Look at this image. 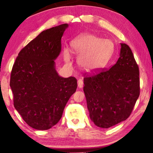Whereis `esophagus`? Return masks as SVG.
<instances>
[{
  "label": "esophagus",
  "instance_id": "obj_1",
  "mask_svg": "<svg viewBox=\"0 0 153 153\" xmlns=\"http://www.w3.org/2000/svg\"><path fill=\"white\" fill-rule=\"evenodd\" d=\"M77 86H78L79 88H82L83 86V82L82 79H78V81H77Z\"/></svg>",
  "mask_w": 153,
  "mask_h": 153
}]
</instances>
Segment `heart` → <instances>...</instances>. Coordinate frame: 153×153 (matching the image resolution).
Returning <instances> with one entry per match:
<instances>
[{
	"label": "heart",
	"mask_w": 153,
	"mask_h": 153,
	"mask_svg": "<svg viewBox=\"0 0 153 153\" xmlns=\"http://www.w3.org/2000/svg\"><path fill=\"white\" fill-rule=\"evenodd\" d=\"M71 47L75 53L80 54L79 66L89 73L96 72L105 67L114 49L112 41L90 33L78 35L71 41ZM64 56L65 60L69 62L71 53L68 48L64 50Z\"/></svg>",
	"instance_id": "b5f03b06"
}]
</instances>
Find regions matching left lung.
<instances>
[{"instance_id":"1","label":"left lung","mask_w":153,"mask_h":153,"mask_svg":"<svg viewBox=\"0 0 153 153\" xmlns=\"http://www.w3.org/2000/svg\"><path fill=\"white\" fill-rule=\"evenodd\" d=\"M120 45V57L113 66L83 79L90 118L105 129L128 118L140 93L139 70L134 54L128 45Z\"/></svg>"}]
</instances>
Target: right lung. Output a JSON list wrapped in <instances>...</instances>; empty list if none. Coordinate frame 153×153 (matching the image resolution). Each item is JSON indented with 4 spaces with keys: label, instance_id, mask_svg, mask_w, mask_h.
I'll return each instance as SVG.
<instances>
[{
    "label": "right lung",
    "instance_id": "obj_1",
    "mask_svg": "<svg viewBox=\"0 0 153 153\" xmlns=\"http://www.w3.org/2000/svg\"><path fill=\"white\" fill-rule=\"evenodd\" d=\"M68 27L64 24L42 31L22 48L13 65L10 86L14 106L23 120L38 130H47L59 122L77 89V79L60 76L55 66Z\"/></svg>",
    "mask_w": 153,
    "mask_h": 153
}]
</instances>
